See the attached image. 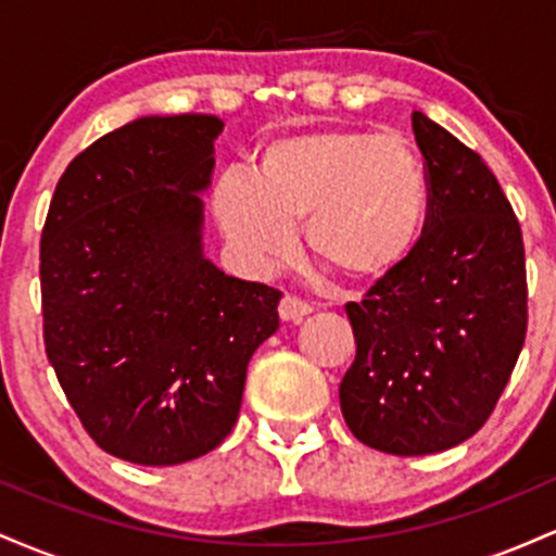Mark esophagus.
<instances>
[{"instance_id":"34e87169","label":"esophagus","mask_w":556,"mask_h":556,"mask_svg":"<svg viewBox=\"0 0 556 556\" xmlns=\"http://www.w3.org/2000/svg\"><path fill=\"white\" fill-rule=\"evenodd\" d=\"M308 314H311V308L303 303V300H298L292 295H285L282 300H279V318L287 324H300Z\"/></svg>"}]
</instances>
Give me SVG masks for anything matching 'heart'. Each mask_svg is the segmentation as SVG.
<instances>
[{"instance_id": "obj_1", "label": "heart", "mask_w": 556, "mask_h": 556, "mask_svg": "<svg viewBox=\"0 0 556 556\" xmlns=\"http://www.w3.org/2000/svg\"><path fill=\"white\" fill-rule=\"evenodd\" d=\"M214 214L253 269H271L305 245L344 282L387 277L413 253L429 214V180L410 143L350 127L282 136L258 154L256 175L225 169Z\"/></svg>"}]
</instances>
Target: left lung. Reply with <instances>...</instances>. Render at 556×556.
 <instances>
[{
	"instance_id": "obj_1",
	"label": "left lung",
	"mask_w": 556,
	"mask_h": 556,
	"mask_svg": "<svg viewBox=\"0 0 556 556\" xmlns=\"http://www.w3.org/2000/svg\"><path fill=\"white\" fill-rule=\"evenodd\" d=\"M413 132L429 214L410 256L348 303L358 353L340 384L355 439L400 457L473 437L528 329L526 248L494 172L424 112H413Z\"/></svg>"
}]
</instances>
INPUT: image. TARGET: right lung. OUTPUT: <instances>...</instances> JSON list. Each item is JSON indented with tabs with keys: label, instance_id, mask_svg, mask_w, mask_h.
Returning a JSON list of instances; mask_svg holds the SVG:
<instances>
[{
	"label": "right lung",
	"instance_id": "1",
	"mask_svg": "<svg viewBox=\"0 0 556 556\" xmlns=\"http://www.w3.org/2000/svg\"><path fill=\"white\" fill-rule=\"evenodd\" d=\"M214 114L138 117L67 164L41 232L43 344L83 429L136 465H180L238 420L282 292L203 256Z\"/></svg>",
	"mask_w": 556,
	"mask_h": 556
}]
</instances>
